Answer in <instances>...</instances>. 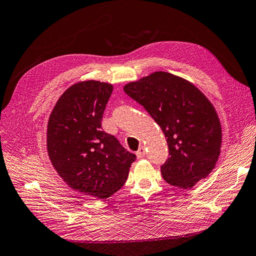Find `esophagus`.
Here are the masks:
<instances>
[{
    "mask_svg": "<svg viewBox=\"0 0 256 256\" xmlns=\"http://www.w3.org/2000/svg\"><path fill=\"white\" fill-rule=\"evenodd\" d=\"M136 154H137V158H144V156H145V154H146L145 147H144V146H141V147L139 148V150L137 151V153H136Z\"/></svg>",
    "mask_w": 256,
    "mask_h": 256,
    "instance_id": "34e87169",
    "label": "esophagus"
}]
</instances>
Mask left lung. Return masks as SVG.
I'll list each match as a JSON object with an SVG mask.
<instances>
[{
    "label": "left lung",
    "mask_w": 256,
    "mask_h": 256,
    "mask_svg": "<svg viewBox=\"0 0 256 256\" xmlns=\"http://www.w3.org/2000/svg\"><path fill=\"white\" fill-rule=\"evenodd\" d=\"M160 126L168 158L160 166L166 182L192 188L214 168L222 132L211 102L192 83L166 72H154L124 85Z\"/></svg>",
    "instance_id": "8db88e82"
}]
</instances>
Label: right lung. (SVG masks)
<instances>
[{"instance_id": "obj_1", "label": "right lung", "mask_w": 256, "mask_h": 256, "mask_svg": "<svg viewBox=\"0 0 256 256\" xmlns=\"http://www.w3.org/2000/svg\"><path fill=\"white\" fill-rule=\"evenodd\" d=\"M113 86L78 82L58 98L47 126L51 164L71 188L107 198L126 183L136 156L102 130V118Z\"/></svg>"}]
</instances>
